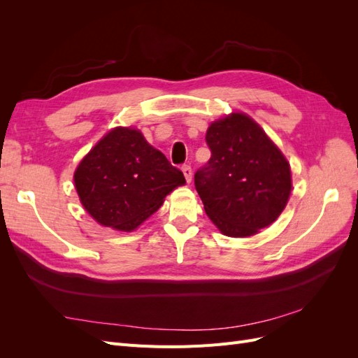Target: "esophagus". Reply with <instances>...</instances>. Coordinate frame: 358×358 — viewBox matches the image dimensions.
<instances>
[{
  "label": "esophagus",
  "instance_id": "esophagus-1",
  "mask_svg": "<svg viewBox=\"0 0 358 358\" xmlns=\"http://www.w3.org/2000/svg\"><path fill=\"white\" fill-rule=\"evenodd\" d=\"M182 171H183V176H185L187 182L189 183L192 180V169L189 166H183L182 167Z\"/></svg>",
  "mask_w": 358,
  "mask_h": 358
}]
</instances>
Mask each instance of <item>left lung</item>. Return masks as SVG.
<instances>
[{
  "instance_id": "left-lung-1",
  "label": "left lung",
  "mask_w": 358,
  "mask_h": 358,
  "mask_svg": "<svg viewBox=\"0 0 358 358\" xmlns=\"http://www.w3.org/2000/svg\"><path fill=\"white\" fill-rule=\"evenodd\" d=\"M206 143L212 155L194 183L220 231L246 237L276 221L289 197L291 170L263 128L245 113H231L210 124Z\"/></svg>"
}]
</instances>
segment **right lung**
I'll return each instance as SVG.
<instances>
[{
	"mask_svg": "<svg viewBox=\"0 0 358 358\" xmlns=\"http://www.w3.org/2000/svg\"><path fill=\"white\" fill-rule=\"evenodd\" d=\"M185 183L183 173L150 146L138 129L116 127L74 171V185L85 210L115 230L131 231Z\"/></svg>",
	"mask_w": 358,
	"mask_h": 358,
	"instance_id": "1",
	"label": "right lung"
}]
</instances>
